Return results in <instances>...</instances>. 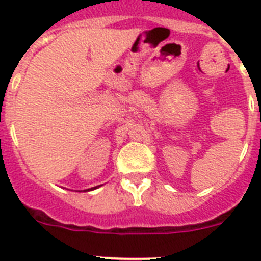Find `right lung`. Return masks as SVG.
<instances>
[{
    "instance_id": "obj_1",
    "label": "right lung",
    "mask_w": 261,
    "mask_h": 261,
    "mask_svg": "<svg viewBox=\"0 0 261 261\" xmlns=\"http://www.w3.org/2000/svg\"><path fill=\"white\" fill-rule=\"evenodd\" d=\"M98 187H100V186H98ZM98 187H93V188H89V190H85V192H87V191H93V190H96V188H98Z\"/></svg>"
}]
</instances>
